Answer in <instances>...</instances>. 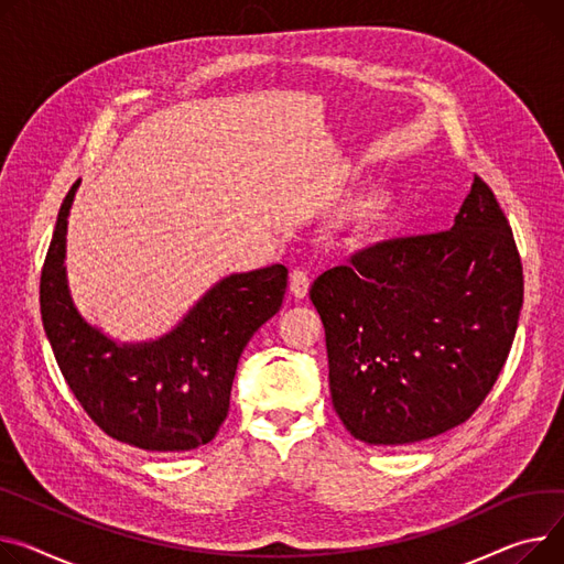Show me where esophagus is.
I'll return each instance as SVG.
<instances>
[{"instance_id":"1","label":"esophagus","mask_w":564,"mask_h":564,"mask_svg":"<svg viewBox=\"0 0 564 564\" xmlns=\"http://www.w3.org/2000/svg\"><path fill=\"white\" fill-rule=\"evenodd\" d=\"M308 288H311V279H308V272L304 270H294L290 274V294L294 299H304L308 294Z\"/></svg>"}]
</instances>
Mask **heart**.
<instances>
[{
  "label": "heart",
  "mask_w": 564,
  "mask_h": 564,
  "mask_svg": "<svg viewBox=\"0 0 564 564\" xmlns=\"http://www.w3.org/2000/svg\"><path fill=\"white\" fill-rule=\"evenodd\" d=\"M392 193L386 191V187H373V191L365 193L349 210L351 221L358 229H373L379 227L383 219H388L392 210Z\"/></svg>",
  "instance_id": "heart-1"
}]
</instances>
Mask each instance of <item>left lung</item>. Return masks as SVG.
Wrapping results in <instances>:
<instances>
[{"instance_id": "obj_1", "label": "left lung", "mask_w": 564, "mask_h": 564, "mask_svg": "<svg viewBox=\"0 0 564 564\" xmlns=\"http://www.w3.org/2000/svg\"><path fill=\"white\" fill-rule=\"evenodd\" d=\"M337 417L367 444L463 424L492 390L523 302L510 224L474 176L452 231L373 245L311 288Z\"/></svg>"}]
</instances>
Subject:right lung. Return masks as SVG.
Masks as SVG:
<instances>
[{
	"label": "right lung",
	"instance_id": "right-lung-1",
	"mask_svg": "<svg viewBox=\"0 0 564 564\" xmlns=\"http://www.w3.org/2000/svg\"><path fill=\"white\" fill-rule=\"evenodd\" d=\"M79 183L61 204L41 276L43 326L63 379L110 437L163 454L208 444L227 420L247 343L283 304L288 270L224 276L156 340H112L77 311L67 285V217Z\"/></svg>",
	"mask_w": 564,
	"mask_h": 564
}]
</instances>
